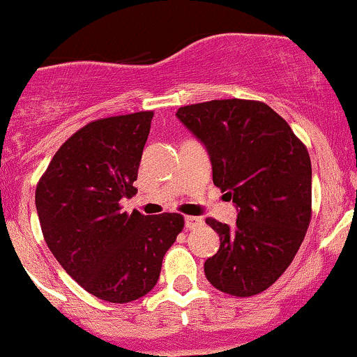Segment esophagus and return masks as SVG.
I'll use <instances>...</instances> for the list:
<instances>
[{"mask_svg":"<svg viewBox=\"0 0 357 357\" xmlns=\"http://www.w3.org/2000/svg\"><path fill=\"white\" fill-rule=\"evenodd\" d=\"M183 222H185V229H189V230L203 225V220L197 218V216H185V218H183Z\"/></svg>","mask_w":357,"mask_h":357,"instance_id":"esophagus-1","label":"esophagus"}]
</instances>
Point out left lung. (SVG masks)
I'll use <instances>...</instances> for the list:
<instances>
[{"label": "left lung", "instance_id": "1", "mask_svg": "<svg viewBox=\"0 0 357 357\" xmlns=\"http://www.w3.org/2000/svg\"><path fill=\"white\" fill-rule=\"evenodd\" d=\"M177 116L204 144L213 183L237 206L234 227L206 220L220 235L206 278L230 296H256L287 270L310 227V153L261 101L213 99L182 106Z\"/></svg>", "mask_w": 357, "mask_h": 357}]
</instances>
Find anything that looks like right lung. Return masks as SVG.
<instances>
[{
  "label": "right lung",
  "instance_id": "obj_1",
  "mask_svg": "<svg viewBox=\"0 0 357 357\" xmlns=\"http://www.w3.org/2000/svg\"><path fill=\"white\" fill-rule=\"evenodd\" d=\"M153 112L99 119L61 144L36 187L47 248L82 289L108 303H130L156 285L163 256L183 216L122 211L137 189Z\"/></svg>",
  "mask_w": 357,
  "mask_h": 357
}]
</instances>
